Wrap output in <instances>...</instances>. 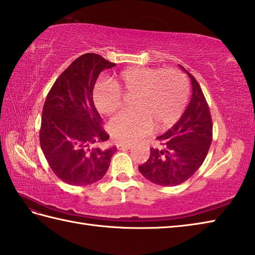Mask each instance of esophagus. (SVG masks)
Here are the masks:
<instances>
[{
	"mask_svg": "<svg viewBox=\"0 0 255 255\" xmlns=\"http://www.w3.org/2000/svg\"><path fill=\"white\" fill-rule=\"evenodd\" d=\"M117 147H118V149L126 150V149H129V148H131L132 145H129V144H122V143H117Z\"/></svg>",
	"mask_w": 255,
	"mask_h": 255,
	"instance_id": "obj_1",
	"label": "esophagus"
}]
</instances>
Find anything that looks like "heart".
<instances>
[{
	"label": "heart",
	"instance_id": "heart-1",
	"mask_svg": "<svg viewBox=\"0 0 255 255\" xmlns=\"http://www.w3.org/2000/svg\"><path fill=\"white\" fill-rule=\"evenodd\" d=\"M124 98L133 96L132 111L114 117L109 132L119 143L138 141L152 131H163L177 122L188 101L189 88L177 69L131 67L123 70L112 82H99L95 93L98 111L110 116L121 109Z\"/></svg>",
	"mask_w": 255,
	"mask_h": 255
}]
</instances>
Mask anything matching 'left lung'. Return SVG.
<instances>
[{
    "label": "left lung",
    "mask_w": 255,
    "mask_h": 255,
    "mask_svg": "<svg viewBox=\"0 0 255 255\" xmlns=\"http://www.w3.org/2000/svg\"><path fill=\"white\" fill-rule=\"evenodd\" d=\"M181 69L191 81L189 105L178 122L157 137L159 147L150 148L147 162L138 166L145 178L164 187L190 178L204 163L212 141V120L206 98L195 77L184 67Z\"/></svg>",
    "instance_id": "8db88e82"
}]
</instances>
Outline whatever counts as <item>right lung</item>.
Returning <instances> with one entry per match:
<instances>
[{
  "label": "right lung",
  "mask_w": 255,
  "mask_h": 255,
  "mask_svg": "<svg viewBox=\"0 0 255 255\" xmlns=\"http://www.w3.org/2000/svg\"><path fill=\"white\" fill-rule=\"evenodd\" d=\"M116 66L88 53L71 62L46 97L39 131L40 147L55 175L72 186L100 180L117 147H99L109 139L93 103L100 72Z\"/></svg>",
  "instance_id": "right-lung-1"
}]
</instances>
